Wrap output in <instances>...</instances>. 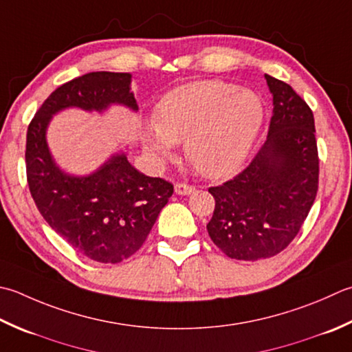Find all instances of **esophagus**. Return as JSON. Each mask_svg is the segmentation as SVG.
<instances>
[{
	"label": "esophagus",
	"mask_w": 352,
	"mask_h": 352,
	"mask_svg": "<svg viewBox=\"0 0 352 352\" xmlns=\"http://www.w3.org/2000/svg\"><path fill=\"white\" fill-rule=\"evenodd\" d=\"M194 190H195V188L190 184H186V183L175 184V194H178V195H189Z\"/></svg>",
	"instance_id": "obj_1"
}]
</instances>
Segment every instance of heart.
Instances as JSON below:
<instances>
[{"label": "heart", "mask_w": 352, "mask_h": 352, "mask_svg": "<svg viewBox=\"0 0 352 352\" xmlns=\"http://www.w3.org/2000/svg\"><path fill=\"white\" fill-rule=\"evenodd\" d=\"M265 117V102L253 89L223 80L190 82L157 103L142 144L160 164L172 155L175 143L184 142V155L198 174L221 178L244 163Z\"/></svg>", "instance_id": "b5f03b06"}]
</instances>
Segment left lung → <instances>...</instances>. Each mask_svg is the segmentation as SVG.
I'll use <instances>...</instances> for the list:
<instances>
[{
	"mask_svg": "<svg viewBox=\"0 0 352 352\" xmlns=\"http://www.w3.org/2000/svg\"><path fill=\"white\" fill-rule=\"evenodd\" d=\"M273 96L267 140L241 174L209 188L215 210L210 239L232 259L280 253L298 235L314 203L319 157L314 116L294 89L265 74Z\"/></svg>",
	"mask_w": 352,
	"mask_h": 352,
	"instance_id": "8db88e82",
	"label": "left lung"
}]
</instances>
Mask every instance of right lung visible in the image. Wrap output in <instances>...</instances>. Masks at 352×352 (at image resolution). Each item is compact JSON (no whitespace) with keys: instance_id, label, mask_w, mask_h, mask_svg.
<instances>
[{"instance_id":"obj_1","label":"right lung","mask_w":352,"mask_h":352,"mask_svg":"<svg viewBox=\"0 0 352 352\" xmlns=\"http://www.w3.org/2000/svg\"><path fill=\"white\" fill-rule=\"evenodd\" d=\"M129 73L93 72L48 96L27 129V183L48 226L73 249L102 264H117L143 245L174 186L142 174L126 154H113L89 175L62 170L47 144L52 117L67 108L102 113L111 105L137 111Z\"/></svg>"}]
</instances>
